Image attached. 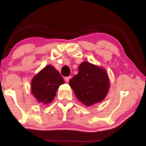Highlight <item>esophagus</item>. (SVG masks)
Listing matches in <instances>:
<instances>
[{"instance_id":"obj_1","label":"esophagus","mask_w":146,"mask_h":146,"mask_svg":"<svg viewBox=\"0 0 146 146\" xmlns=\"http://www.w3.org/2000/svg\"><path fill=\"white\" fill-rule=\"evenodd\" d=\"M70 76H68V77H66L65 78V80H66V82H68L69 81V80H70Z\"/></svg>"}]
</instances>
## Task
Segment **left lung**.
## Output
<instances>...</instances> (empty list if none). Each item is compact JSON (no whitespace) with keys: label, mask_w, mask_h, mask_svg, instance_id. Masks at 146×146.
<instances>
[{"label":"left lung","mask_w":146,"mask_h":146,"mask_svg":"<svg viewBox=\"0 0 146 146\" xmlns=\"http://www.w3.org/2000/svg\"><path fill=\"white\" fill-rule=\"evenodd\" d=\"M69 85L78 100L86 106L102 101L110 86L107 71L87 61L80 64L78 73L69 80Z\"/></svg>","instance_id":"1"}]
</instances>
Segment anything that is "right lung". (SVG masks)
Listing matches in <instances>:
<instances>
[{"mask_svg":"<svg viewBox=\"0 0 146 146\" xmlns=\"http://www.w3.org/2000/svg\"><path fill=\"white\" fill-rule=\"evenodd\" d=\"M64 82L58 70L48 65L32 78L31 92L38 102L48 104L55 98L58 87Z\"/></svg>","mask_w":146,"mask_h":146,"instance_id":"right-lung-1","label":"right lung"}]
</instances>
